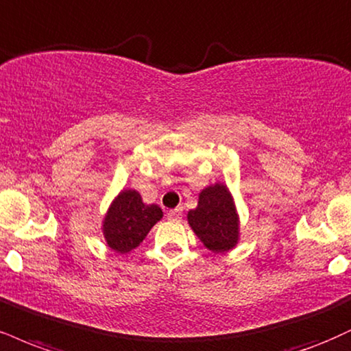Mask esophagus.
Instances as JSON below:
<instances>
[{"label": "esophagus", "mask_w": 351, "mask_h": 351, "mask_svg": "<svg viewBox=\"0 0 351 351\" xmlns=\"http://www.w3.org/2000/svg\"><path fill=\"white\" fill-rule=\"evenodd\" d=\"M181 216H183V209L181 208H176V209H171L167 213V217L170 219V221H180Z\"/></svg>", "instance_id": "obj_1"}]
</instances>
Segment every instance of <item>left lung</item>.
<instances>
[{"mask_svg":"<svg viewBox=\"0 0 351 351\" xmlns=\"http://www.w3.org/2000/svg\"><path fill=\"white\" fill-rule=\"evenodd\" d=\"M188 223L202 245L213 253H226L239 243L237 208L223 183H214L202 189L197 208L188 213Z\"/></svg>","mask_w":351,"mask_h":351,"instance_id":"8db88e82","label":"left lung"}]
</instances>
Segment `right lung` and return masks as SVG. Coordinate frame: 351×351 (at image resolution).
Instances as JSON below:
<instances>
[{
  "mask_svg": "<svg viewBox=\"0 0 351 351\" xmlns=\"http://www.w3.org/2000/svg\"><path fill=\"white\" fill-rule=\"evenodd\" d=\"M162 217L163 213L157 204H145L135 189H122L104 216V240L111 250L129 253L143 242Z\"/></svg>",
  "mask_w": 351,
  "mask_h": 351,
  "instance_id": "1",
  "label": "right lung"
}]
</instances>
